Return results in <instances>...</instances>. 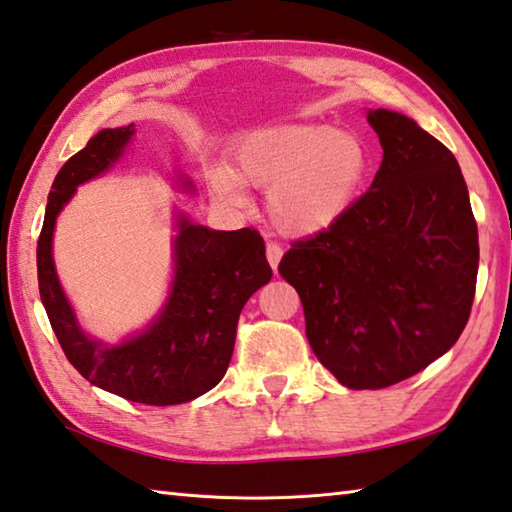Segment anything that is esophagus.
Listing matches in <instances>:
<instances>
[{
  "label": "esophagus",
  "mask_w": 512,
  "mask_h": 512,
  "mask_svg": "<svg viewBox=\"0 0 512 512\" xmlns=\"http://www.w3.org/2000/svg\"><path fill=\"white\" fill-rule=\"evenodd\" d=\"M265 254H267V263L272 265V269H276L278 263H281V258H283V247L276 245V243H267Z\"/></svg>",
  "instance_id": "1"
}]
</instances>
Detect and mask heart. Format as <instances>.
Listing matches in <instances>:
<instances>
[{
    "label": "heart",
    "mask_w": 512,
    "mask_h": 512,
    "mask_svg": "<svg viewBox=\"0 0 512 512\" xmlns=\"http://www.w3.org/2000/svg\"><path fill=\"white\" fill-rule=\"evenodd\" d=\"M231 171L209 173L211 189L231 205H245L240 182L269 187L265 207L285 236L321 234L345 216L368 178L370 151L354 133L327 124H274L236 142Z\"/></svg>",
    "instance_id": "obj_1"
}]
</instances>
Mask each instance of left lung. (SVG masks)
Returning <instances> with one entry per match:
<instances>
[{"label": "left lung", "instance_id": "obj_1", "mask_svg": "<svg viewBox=\"0 0 512 512\" xmlns=\"http://www.w3.org/2000/svg\"><path fill=\"white\" fill-rule=\"evenodd\" d=\"M383 147L370 189L278 272L301 296L316 359L350 390H381L457 343L479 238L455 156L408 115L368 111Z\"/></svg>", "mask_w": 512, "mask_h": 512}]
</instances>
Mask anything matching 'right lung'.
<instances>
[{
    "mask_svg": "<svg viewBox=\"0 0 512 512\" xmlns=\"http://www.w3.org/2000/svg\"><path fill=\"white\" fill-rule=\"evenodd\" d=\"M133 124L102 129L64 162L53 180L37 240V281L44 310L66 359L86 381L147 406H176L209 392L223 379L234 354L236 325L272 267L256 229L218 231L176 214L173 281L165 307L142 332L118 345L91 339L77 323L53 263V231L75 189L109 171L131 142ZM180 185L194 191V182Z\"/></svg>",
    "mask_w": 512,
    "mask_h": 512,
    "instance_id": "add662e5",
    "label": "right lung"
}]
</instances>
